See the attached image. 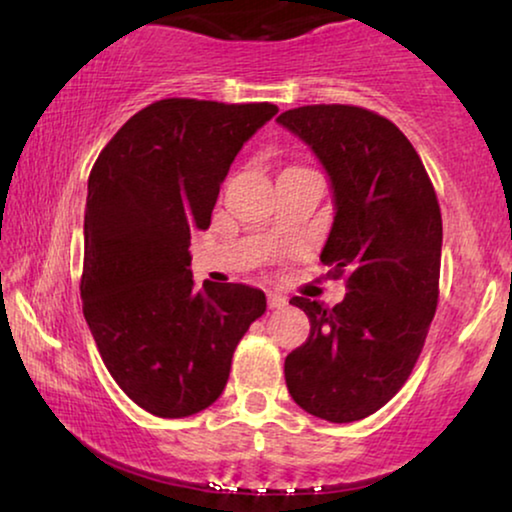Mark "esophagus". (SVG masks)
<instances>
[{
    "label": "esophagus",
    "instance_id": "obj_1",
    "mask_svg": "<svg viewBox=\"0 0 512 512\" xmlns=\"http://www.w3.org/2000/svg\"><path fill=\"white\" fill-rule=\"evenodd\" d=\"M286 303H289V300H286L282 293H270L268 296L270 310H282V307H286Z\"/></svg>",
    "mask_w": 512,
    "mask_h": 512
}]
</instances>
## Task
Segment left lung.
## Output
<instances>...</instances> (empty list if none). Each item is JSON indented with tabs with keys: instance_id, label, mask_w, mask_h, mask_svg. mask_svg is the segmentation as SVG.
<instances>
[{
	"instance_id": "8db88e82",
	"label": "left lung",
	"mask_w": 512,
	"mask_h": 512,
	"mask_svg": "<svg viewBox=\"0 0 512 512\" xmlns=\"http://www.w3.org/2000/svg\"><path fill=\"white\" fill-rule=\"evenodd\" d=\"M317 153L335 219L321 263L345 277L335 307L296 296L310 338L286 356L293 401L349 424L387 405L422 354L438 307L443 219L426 167L389 118L352 104H307L277 118Z\"/></svg>"
}]
</instances>
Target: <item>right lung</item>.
<instances>
[{
    "mask_svg": "<svg viewBox=\"0 0 512 512\" xmlns=\"http://www.w3.org/2000/svg\"><path fill=\"white\" fill-rule=\"evenodd\" d=\"M277 111L167 97L137 111L90 170L83 314L111 377L151 415L209 408L237 342L265 312V293L251 286L195 289L188 244L212 221L237 151Z\"/></svg>",
    "mask_w": 512,
    "mask_h": 512,
    "instance_id": "add662e5",
    "label": "right lung"
}]
</instances>
